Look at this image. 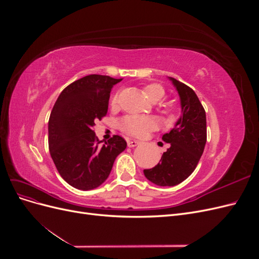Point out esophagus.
<instances>
[{"label": "esophagus", "mask_w": 259, "mask_h": 259, "mask_svg": "<svg viewBox=\"0 0 259 259\" xmlns=\"http://www.w3.org/2000/svg\"><path fill=\"white\" fill-rule=\"evenodd\" d=\"M139 144H140V142H138V140H135V139H130L128 142H127V146L131 147V148L136 147V146H138Z\"/></svg>", "instance_id": "1"}]
</instances>
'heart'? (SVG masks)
<instances>
[{
	"label": "heart",
	"instance_id": "b5f03b06",
	"mask_svg": "<svg viewBox=\"0 0 259 259\" xmlns=\"http://www.w3.org/2000/svg\"><path fill=\"white\" fill-rule=\"evenodd\" d=\"M144 92L147 97L151 101H159L165 96V90L159 83H148L144 86ZM119 97L117 94L113 95L110 100L111 107H116ZM164 112L168 116H174L176 114V107L171 104L164 106ZM156 127V122L147 116H137V115H127L120 122V128L127 133L130 135L142 137L146 135L149 131Z\"/></svg>",
	"mask_w": 259,
	"mask_h": 259
}]
</instances>
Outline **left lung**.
I'll return each instance as SVG.
<instances>
[{
	"instance_id": "1",
	"label": "left lung",
	"mask_w": 259,
	"mask_h": 259,
	"mask_svg": "<svg viewBox=\"0 0 259 259\" xmlns=\"http://www.w3.org/2000/svg\"><path fill=\"white\" fill-rule=\"evenodd\" d=\"M176 88L182 104V116L175 127L162 139L169 147L160 162L144 169L151 183L171 187L183 183L197 167L206 144V115L197 94L189 86L169 77Z\"/></svg>"
}]
</instances>
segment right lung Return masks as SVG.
<instances>
[{"label": "right lung", "mask_w": 259, "mask_h": 259, "mask_svg": "<svg viewBox=\"0 0 259 259\" xmlns=\"http://www.w3.org/2000/svg\"><path fill=\"white\" fill-rule=\"evenodd\" d=\"M122 79L91 74L60 93L49 120V148L58 173L76 189H95L108 178L127 144L113 135L100 145L94 126L108 112L113 85Z\"/></svg>", "instance_id": "obj_1"}]
</instances>
